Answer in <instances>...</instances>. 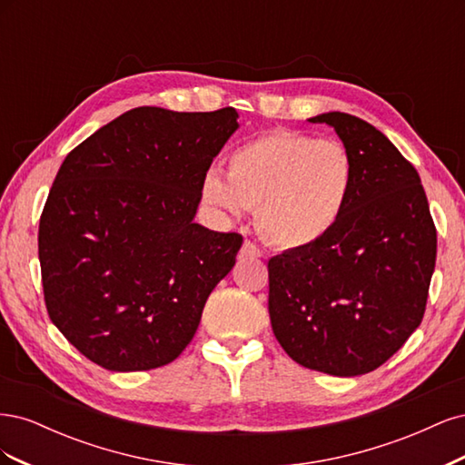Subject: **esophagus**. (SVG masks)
<instances>
[{
    "instance_id": "1",
    "label": "esophagus",
    "mask_w": 465,
    "mask_h": 465,
    "mask_svg": "<svg viewBox=\"0 0 465 465\" xmlns=\"http://www.w3.org/2000/svg\"><path fill=\"white\" fill-rule=\"evenodd\" d=\"M241 256H242V258H260V256H262V250H260L254 242L246 241V242L242 244V248H241Z\"/></svg>"
}]
</instances>
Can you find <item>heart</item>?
I'll return each instance as SVG.
<instances>
[{"instance_id":"b5f03b06","label":"heart","mask_w":465,"mask_h":465,"mask_svg":"<svg viewBox=\"0 0 465 465\" xmlns=\"http://www.w3.org/2000/svg\"><path fill=\"white\" fill-rule=\"evenodd\" d=\"M355 184L349 149L335 139L277 130L231 151L227 178L209 171L202 200L224 217L258 209V227L281 248H308L341 221Z\"/></svg>"}]
</instances>
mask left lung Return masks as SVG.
Here are the masks:
<instances>
[{"instance_id": "8db88e82", "label": "left lung", "mask_w": 465, "mask_h": 465, "mask_svg": "<svg viewBox=\"0 0 465 465\" xmlns=\"http://www.w3.org/2000/svg\"><path fill=\"white\" fill-rule=\"evenodd\" d=\"M308 122L340 135L355 184L326 238L267 262L272 328L302 367L359 376L384 364L423 320L436 229L415 166L382 132L345 112Z\"/></svg>"}]
</instances>
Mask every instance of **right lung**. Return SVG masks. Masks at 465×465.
<instances>
[{
	"instance_id": "1",
	"label": "right lung",
	"mask_w": 465,
	"mask_h": 465,
	"mask_svg": "<svg viewBox=\"0 0 465 465\" xmlns=\"http://www.w3.org/2000/svg\"><path fill=\"white\" fill-rule=\"evenodd\" d=\"M234 108L139 106L96 130L62 163L40 215L48 316L98 367L173 362L242 236L193 223L202 180L236 132Z\"/></svg>"
}]
</instances>
